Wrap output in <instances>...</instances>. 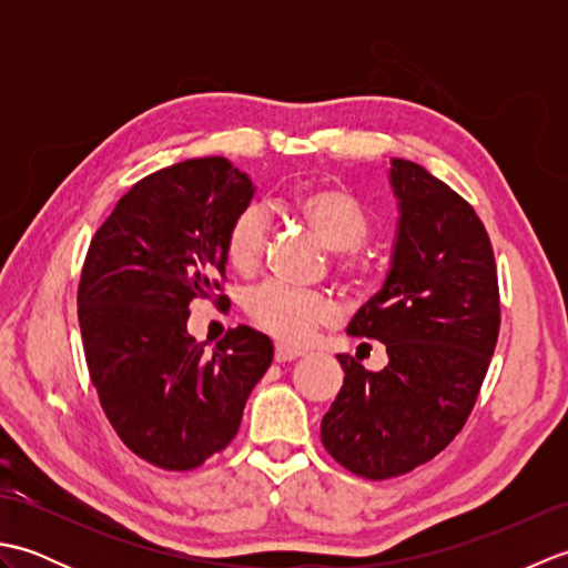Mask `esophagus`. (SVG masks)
I'll use <instances>...</instances> for the list:
<instances>
[{
  "label": "esophagus",
  "mask_w": 568,
  "mask_h": 568,
  "mask_svg": "<svg viewBox=\"0 0 568 568\" xmlns=\"http://www.w3.org/2000/svg\"><path fill=\"white\" fill-rule=\"evenodd\" d=\"M300 356H303V354L295 352V348H291V346H283V344L275 346V361H277V364H287V361H295Z\"/></svg>",
  "instance_id": "1"
}]
</instances>
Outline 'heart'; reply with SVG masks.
Here are the masks:
<instances>
[{"label":"heart","instance_id":"heart-1","mask_svg":"<svg viewBox=\"0 0 568 568\" xmlns=\"http://www.w3.org/2000/svg\"><path fill=\"white\" fill-rule=\"evenodd\" d=\"M287 207L295 212L332 251H354L371 234V216L352 190L336 183H317L297 190L287 200ZM271 222L258 204H248L234 214L226 226L224 253L232 268L241 275L253 273L263 261L268 244ZM342 271L364 277V263L356 258L342 261ZM246 315L258 329L268 332L273 339L287 346H303L312 334L329 327L339 317L327 295L295 291L283 283H265L246 297Z\"/></svg>","mask_w":568,"mask_h":568}]
</instances>
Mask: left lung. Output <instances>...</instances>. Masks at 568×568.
<instances>
[{"label": "left lung", "mask_w": 568, "mask_h": 568, "mask_svg": "<svg viewBox=\"0 0 568 568\" xmlns=\"http://www.w3.org/2000/svg\"><path fill=\"white\" fill-rule=\"evenodd\" d=\"M388 178L400 214L390 268L346 327L385 344L388 366L336 356L344 385L322 417L324 449L371 480L403 476L449 446L500 329L496 256L474 207L413 161L393 159Z\"/></svg>", "instance_id": "1"}]
</instances>
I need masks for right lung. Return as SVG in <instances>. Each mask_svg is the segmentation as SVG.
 Here are the masks:
<instances>
[{
    "label": "right lung",
    "instance_id": "obj_1",
    "mask_svg": "<svg viewBox=\"0 0 568 568\" xmlns=\"http://www.w3.org/2000/svg\"><path fill=\"white\" fill-rule=\"evenodd\" d=\"M253 192L222 155L168 165L116 202L82 265L78 320L100 405L119 439L165 470L197 468L236 437L273 361L251 327L212 354L187 334L192 300L220 291L226 226Z\"/></svg>",
    "mask_w": 568,
    "mask_h": 568
}]
</instances>
